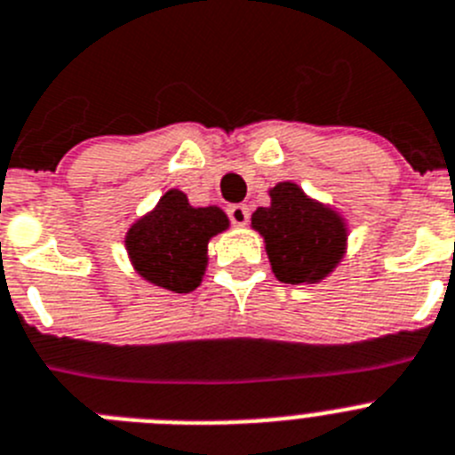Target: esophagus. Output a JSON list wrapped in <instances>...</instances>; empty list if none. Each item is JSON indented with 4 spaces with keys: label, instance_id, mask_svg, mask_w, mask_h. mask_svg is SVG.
<instances>
[{
    "label": "esophagus",
    "instance_id": "1",
    "mask_svg": "<svg viewBox=\"0 0 455 455\" xmlns=\"http://www.w3.org/2000/svg\"><path fill=\"white\" fill-rule=\"evenodd\" d=\"M228 216H230L232 225L242 228V225L248 223V216H251V213H248L246 204H230V207H228Z\"/></svg>",
    "mask_w": 455,
    "mask_h": 455
}]
</instances>
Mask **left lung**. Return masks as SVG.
<instances>
[{"instance_id": "left-lung-1", "label": "left lung", "mask_w": 455, "mask_h": 455, "mask_svg": "<svg viewBox=\"0 0 455 455\" xmlns=\"http://www.w3.org/2000/svg\"><path fill=\"white\" fill-rule=\"evenodd\" d=\"M269 197V207L255 209L251 225L265 236L275 278L290 285L324 281L347 248L345 219L292 181L275 184Z\"/></svg>"}]
</instances>
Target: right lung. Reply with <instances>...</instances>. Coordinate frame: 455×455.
Returning a JSON list of instances; mask_svg holds the SVG:
<instances>
[{
  "label": "right lung",
  "mask_w": 455,
  "mask_h": 455,
  "mask_svg": "<svg viewBox=\"0 0 455 455\" xmlns=\"http://www.w3.org/2000/svg\"><path fill=\"white\" fill-rule=\"evenodd\" d=\"M219 207H190L186 193L170 188L126 232L131 265L147 283L170 292H193L207 269L209 239L228 230Z\"/></svg>",
  "instance_id": "obj_1"
}]
</instances>
